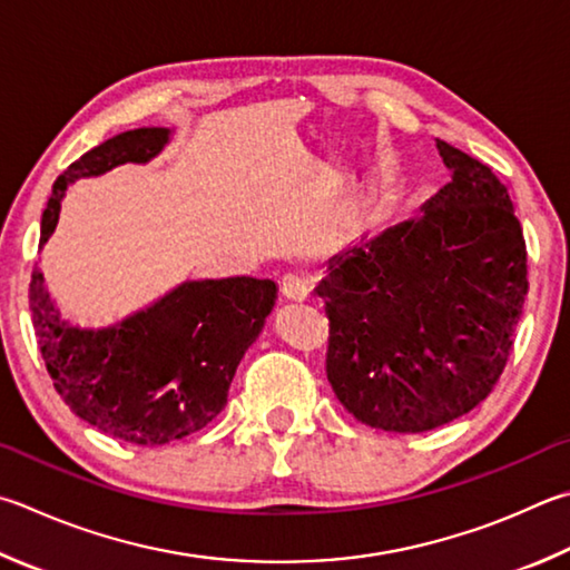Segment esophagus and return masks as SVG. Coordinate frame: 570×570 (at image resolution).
<instances>
[{
    "instance_id": "1",
    "label": "esophagus",
    "mask_w": 570,
    "mask_h": 570,
    "mask_svg": "<svg viewBox=\"0 0 570 570\" xmlns=\"http://www.w3.org/2000/svg\"><path fill=\"white\" fill-rule=\"evenodd\" d=\"M282 294L286 298H292V302H306V298L312 296V284H308V278L302 274H286L282 278Z\"/></svg>"
}]
</instances>
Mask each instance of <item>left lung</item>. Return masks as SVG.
I'll list each match as a JSON object with an SVG mask.
<instances>
[{
    "mask_svg": "<svg viewBox=\"0 0 570 570\" xmlns=\"http://www.w3.org/2000/svg\"><path fill=\"white\" fill-rule=\"evenodd\" d=\"M451 181L421 212L328 258L326 376L356 421L421 433L489 396L523 312L525 242L495 174L436 139Z\"/></svg>",
    "mask_w": 570,
    "mask_h": 570,
    "instance_id": "obj_1",
    "label": "left lung"
}]
</instances>
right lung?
I'll return each instance as SVG.
<instances>
[{
	"mask_svg": "<svg viewBox=\"0 0 570 570\" xmlns=\"http://www.w3.org/2000/svg\"><path fill=\"white\" fill-rule=\"evenodd\" d=\"M171 129L117 134L79 157L55 181L41 214V239L57 229L69 184L119 164H147ZM272 278L229 276L181 282L141 312L107 328H81L57 308L37 266L29 308L55 389L67 406L101 433L137 446L189 436L219 416L236 366L276 304Z\"/></svg>",
	"mask_w": 570,
	"mask_h": 570,
	"instance_id": "add662e5",
	"label": "right lung"
}]
</instances>
